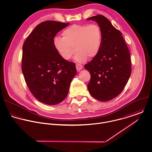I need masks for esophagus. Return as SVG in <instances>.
Wrapping results in <instances>:
<instances>
[{"label": "esophagus", "mask_w": 152, "mask_h": 152, "mask_svg": "<svg viewBox=\"0 0 152 152\" xmlns=\"http://www.w3.org/2000/svg\"><path fill=\"white\" fill-rule=\"evenodd\" d=\"M83 68V66L79 64H76V69H77V71H80V70H81Z\"/></svg>", "instance_id": "obj_1"}]
</instances>
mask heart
<instances>
[{"label":"heart","instance_id":"1","mask_svg":"<svg viewBox=\"0 0 152 152\" xmlns=\"http://www.w3.org/2000/svg\"><path fill=\"white\" fill-rule=\"evenodd\" d=\"M62 36L53 39V46L65 60H69L75 50L77 52L74 59L78 62H83L87 58H94L99 52L102 31L96 24H74L62 32Z\"/></svg>","mask_w":152,"mask_h":152}]
</instances>
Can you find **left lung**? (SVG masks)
Masks as SVG:
<instances>
[{"label":"left lung","instance_id":"obj_1","mask_svg":"<svg viewBox=\"0 0 152 152\" xmlns=\"http://www.w3.org/2000/svg\"><path fill=\"white\" fill-rule=\"evenodd\" d=\"M90 20L97 23L102 36L99 53L84 66L91 75L87 88L94 98L106 102L126 86L131 74L130 54L122 33L107 18L97 15L87 19Z\"/></svg>","mask_w":152,"mask_h":152}]
</instances>
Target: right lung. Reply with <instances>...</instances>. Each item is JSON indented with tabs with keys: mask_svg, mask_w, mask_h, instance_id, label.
<instances>
[{
	"mask_svg": "<svg viewBox=\"0 0 152 152\" xmlns=\"http://www.w3.org/2000/svg\"><path fill=\"white\" fill-rule=\"evenodd\" d=\"M69 23L46 21L36 26L23 46L22 71L33 95L49 105L67 96L77 74L74 62L64 59L53 46L56 34Z\"/></svg>",
	"mask_w": 152,
	"mask_h": 152,
	"instance_id": "obj_1",
	"label": "right lung"
}]
</instances>
